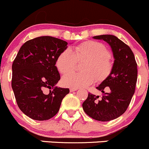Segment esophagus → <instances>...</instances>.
Returning a JSON list of instances; mask_svg holds the SVG:
<instances>
[{
	"label": "esophagus",
	"mask_w": 149,
	"mask_h": 149,
	"mask_svg": "<svg viewBox=\"0 0 149 149\" xmlns=\"http://www.w3.org/2000/svg\"><path fill=\"white\" fill-rule=\"evenodd\" d=\"M78 90V88H70V91H71V92H73V91H76Z\"/></svg>",
	"instance_id": "obj_1"
}]
</instances>
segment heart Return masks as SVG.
<instances>
[{
	"mask_svg": "<svg viewBox=\"0 0 149 149\" xmlns=\"http://www.w3.org/2000/svg\"><path fill=\"white\" fill-rule=\"evenodd\" d=\"M84 60L81 67L82 73H68L62 77L61 82L68 87L84 88L97 81L105 79L111 73L112 63L110 54L102 44L87 41L61 52L56 58V66L58 71L66 73L72 71L76 61Z\"/></svg>",
	"mask_w": 149,
	"mask_h": 149,
	"instance_id": "obj_1",
	"label": "heart"
}]
</instances>
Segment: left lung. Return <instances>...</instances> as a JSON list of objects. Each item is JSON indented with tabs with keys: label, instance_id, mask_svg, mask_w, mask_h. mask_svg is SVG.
Returning a JSON list of instances; mask_svg holds the SVG:
<instances>
[{
	"label": "left lung",
	"instance_id": "1",
	"mask_svg": "<svg viewBox=\"0 0 149 149\" xmlns=\"http://www.w3.org/2000/svg\"><path fill=\"white\" fill-rule=\"evenodd\" d=\"M93 39L104 40L110 46L114 63L109 75L97 87L103 93L101 97L88 93L83 109L91 118L107 122L125 112L134 94L137 81V64L128 45L116 36L102 35ZM104 89L109 91L105 93Z\"/></svg>",
	"mask_w": 149,
	"mask_h": 149
}]
</instances>
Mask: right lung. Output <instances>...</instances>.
Instances as JSON below:
<instances>
[{
	"instance_id": "add662e5",
	"label": "right lung",
	"mask_w": 149,
	"mask_h": 149,
	"mask_svg": "<svg viewBox=\"0 0 149 149\" xmlns=\"http://www.w3.org/2000/svg\"><path fill=\"white\" fill-rule=\"evenodd\" d=\"M67 45L65 41L49 36L36 37L20 47L13 63L16 102L32 120H47L56 115L62 100L69 93L68 88L56 86L60 80L56 58Z\"/></svg>"
}]
</instances>
